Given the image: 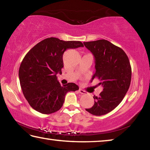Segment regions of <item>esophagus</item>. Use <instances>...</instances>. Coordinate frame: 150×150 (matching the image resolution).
Masks as SVG:
<instances>
[{"label": "esophagus", "mask_w": 150, "mask_h": 150, "mask_svg": "<svg viewBox=\"0 0 150 150\" xmlns=\"http://www.w3.org/2000/svg\"><path fill=\"white\" fill-rule=\"evenodd\" d=\"M79 92L81 94H82V95H85V94L87 93L86 91H85L84 90L81 89V88H79Z\"/></svg>", "instance_id": "34e87169"}]
</instances>
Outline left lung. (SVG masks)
I'll return each mask as SVG.
<instances>
[{
    "instance_id": "left-lung-1",
    "label": "left lung",
    "mask_w": 150,
    "mask_h": 150,
    "mask_svg": "<svg viewBox=\"0 0 150 150\" xmlns=\"http://www.w3.org/2000/svg\"><path fill=\"white\" fill-rule=\"evenodd\" d=\"M95 59L96 71L92 79L97 78L103 91L94 96L95 104L86 110L95 116L106 115L114 110L122 100L130 85L132 68L122 49L106 40L83 43Z\"/></svg>"
}]
</instances>
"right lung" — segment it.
Segmentation results:
<instances>
[{
	"mask_svg": "<svg viewBox=\"0 0 150 150\" xmlns=\"http://www.w3.org/2000/svg\"><path fill=\"white\" fill-rule=\"evenodd\" d=\"M83 46L79 41L52 37L43 40L25 55L19 68L20 83L24 97L34 110L44 115L54 113L62 107L66 93L79 90L73 83L61 85L56 75L62 74L65 51Z\"/></svg>",
	"mask_w": 150,
	"mask_h": 150,
	"instance_id": "obj_1",
	"label": "right lung"
}]
</instances>
